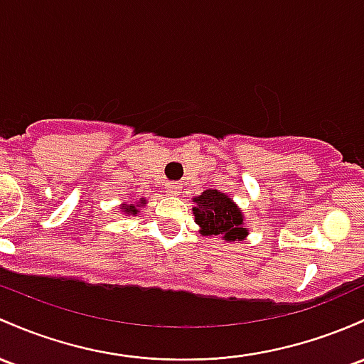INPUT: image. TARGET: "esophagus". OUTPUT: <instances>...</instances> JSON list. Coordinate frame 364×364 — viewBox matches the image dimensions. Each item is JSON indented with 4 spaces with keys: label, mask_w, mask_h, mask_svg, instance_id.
Returning a JSON list of instances; mask_svg holds the SVG:
<instances>
[{
    "label": "esophagus",
    "mask_w": 364,
    "mask_h": 364,
    "mask_svg": "<svg viewBox=\"0 0 364 364\" xmlns=\"http://www.w3.org/2000/svg\"><path fill=\"white\" fill-rule=\"evenodd\" d=\"M167 193L173 195V197H178L181 193V186L178 183H171V185H167Z\"/></svg>",
    "instance_id": "obj_1"
}]
</instances>
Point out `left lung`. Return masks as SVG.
<instances>
[{
  "label": "left lung",
  "mask_w": 364,
  "mask_h": 364,
  "mask_svg": "<svg viewBox=\"0 0 364 364\" xmlns=\"http://www.w3.org/2000/svg\"><path fill=\"white\" fill-rule=\"evenodd\" d=\"M195 223L203 237H219L225 242H242L249 235L245 215L233 198L218 190H205L193 197Z\"/></svg>",
  "instance_id": "obj_1"
}]
</instances>
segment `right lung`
I'll use <instances>...</instances> for the list:
<instances>
[{
  "label": "right lung",
  "mask_w": 364,
  "mask_h": 364,
  "mask_svg": "<svg viewBox=\"0 0 364 364\" xmlns=\"http://www.w3.org/2000/svg\"><path fill=\"white\" fill-rule=\"evenodd\" d=\"M146 205V198H139L136 203H121V213L126 214V215H138L139 214V207Z\"/></svg>",
  "instance_id": "add662e5"
}]
</instances>
